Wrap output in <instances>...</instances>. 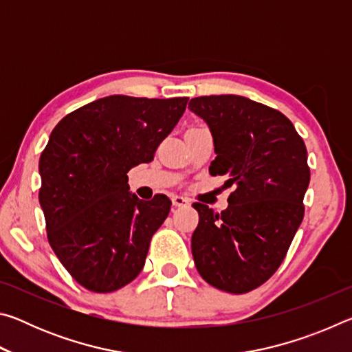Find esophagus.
Wrapping results in <instances>:
<instances>
[{"label": "esophagus", "instance_id": "obj_1", "mask_svg": "<svg viewBox=\"0 0 352 352\" xmlns=\"http://www.w3.org/2000/svg\"><path fill=\"white\" fill-rule=\"evenodd\" d=\"M172 204L175 206H184L189 205V200L186 197H183V195H174V197H172Z\"/></svg>", "mask_w": 352, "mask_h": 352}]
</instances>
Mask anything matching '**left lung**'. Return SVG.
I'll return each mask as SVG.
<instances>
[{"label":"left lung","instance_id":"left-lung-1","mask_svg":"<svg viewBox=\"0 0 352 352\" xmlns=\"http://www.w3.org/2000/svg\"><path fill=\"white\" fill-rule=\"evenodd\" d=\"M214 140L211 175L233 188L220 214L201 204L190 248L200 276L216 289L247 294L278 270L305 206L311 180L305 141L281 111L236 96L190 99Z\"/></svg>","mask_w":352,"mask_h":352}]
</instances>
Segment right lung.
<instances>
[{
    "instance_id": "1",
    "label": "right lung",
    "mask_w": 352,
    "mask_h": 352,
    "mask_svg": "<svg viewBox=\"0 0 352 352\" xmlns=\"http://www.w3.org/2000/svg\"><path fill=\"white\" fill-rule=\"evenodd\" d=\"M186 104L115 94L69 113L51 132L38 163V200L51 248L85 289L115 292L144 267L170 200H140L127 172L152 162Z\"/></svg>"
}]
</instances>
